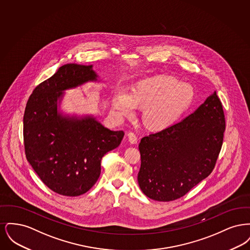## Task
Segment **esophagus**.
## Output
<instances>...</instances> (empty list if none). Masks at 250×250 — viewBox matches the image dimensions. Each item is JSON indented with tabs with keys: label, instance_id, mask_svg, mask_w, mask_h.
Here are the masks:
<instances>
[{
	"label": "esophagus",
	"instance_id": "esophagus-1",
	"mask_svg": "<svg viewBox=\"0 0 250 250\" xmlns=\"http://www.w3.org/2000/svg\"><path fill=\"white\" fill-rule=\"evenodd\" d=\"M127 137H128L129 143H132V144H135V143H137V142H138V137H137V135H136L135 133H133V132H129V133L127 134Z\"/></svg>",
	"mask_w": 250,
	"mask_h": 250
}]
</instances>
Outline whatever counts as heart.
<instances>
[{
  "mask_svg": "<svg viewBox=\"0 0 250 250\" xmlns=\"http://www.w3.org/2000/svg\"><path fill=\"white\" fill-rule=\"evenodd\" d=\"M194 91L189 84L180 83L170 76L145 79L132 87L131 93L120 88L113 97L112 108L121 117H130L136 107H143L144 125L155 130L172 125L193 100Z\"/></svg>",
  "mask_w": 250,
  "mask_h": 250,
  "instance_id": "obj_1",
  "label": "heart"
}]
</instances>
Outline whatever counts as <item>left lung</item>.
Here are the masks:
<instances>
[{
  "mask_svg": "<svg viewBox=\"0 0 250 250\" xmlns=\"http://www.w3.org/2000/svg\"><path fill=\"white\" fill-rule=\"evenodd\" d=\"M225 131L222 104L214 92L193 113L142 139L139 186L150 199L186 195L214 169Z\"/></svg>",
  "mask_w": 250,
  "mask_h": 250,
  "instance_id": "1",
  "label": "left lung"
}]
</instances>
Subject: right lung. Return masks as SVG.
<instances>
[{"label": "right lung", "instance_id": "right-lung-1", "mask_svg": "<svg viewBox=\"0 0 250 250\" xmlns=\"http://www.w3.org/2000/svg\"><path fill=\"white\" fill-rule=\"evenodd\" d=\"M99 83L93 65L67 63L36 86L23 117L25 154L41 181L62 196L76 197L93 188L101 160L117 148L124 131L109 130L93 115L60 111L64 91Z\"/></svg>", "mask_w": 250, "mask_h": 250}]
</instances>
